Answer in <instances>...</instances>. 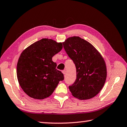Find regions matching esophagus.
<instances>
[{
  "label": "esophagus",
  "instance_id": "esophagus-1",
  "mask_svg": "<svg viewBox=\"0 0 127 127\" xmlns=\"http://www.w3.org/2000/svg\"><path fill=\"white\" fill-rule=\"evenodd\" d=\"M62 73H63L64 74H65L66 73V70H65V69L62 70Z\"/></svg>",
  "mask_w": 127,
  "mask_h": 127
}]
</instances>
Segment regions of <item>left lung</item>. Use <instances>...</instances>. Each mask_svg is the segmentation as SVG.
<instances>
[{"label":"left lung","mask_w":127,"mask_h":127,"mask_svg":"<svg viewBox=\"0 0 127 127\" xmlns=\"http://www.w3.org/2000/svg\"><path fill=\"white\" fill-rule=\"evenodd\" d=\"M63 44L76 68V81L69 86L72 95L79 100L93 98L106 81L107 70L104 58L91 44L78 36L68 38Z\"/></svg>","instance_id":"1"}]
</instances>
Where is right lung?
I'll return each instance as SVG.
<instances>
[{
	"label": "right lung",
	"instance_id": "add662e5",
	"mask_svg": "<svg viewBox=\"0 0 127 127\" xmlns=\"http://www.w3.org/2000/svg\"><path fill=\"white\" fill-rule=\"evenodd\" d=\"M63 48L62 42L42 38L34 42L21 54L17 65L19 84L28 96L35 99L48 97L54 91L63 74L56 69L52 61Z\"/></svg>",
	"mask_w": 127,
	"mask_h": 127
}]
</instances>
